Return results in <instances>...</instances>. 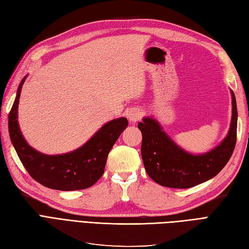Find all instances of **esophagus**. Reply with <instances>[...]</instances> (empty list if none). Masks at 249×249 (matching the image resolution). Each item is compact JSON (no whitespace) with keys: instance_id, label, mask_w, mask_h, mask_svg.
Listing matches in <instances>:
<instances>
[{"instance_id":"1","label":"esophagus","mask_w":249,"mask_h":249,"mask_svg":"<svg viewBox=\"0 0 249 249\" xmlns=\"http://www.w3.org/2000/svg\"><path fill=\"white\" fill-rule=\"evenodd\" d=\"M126 115H127V118H129L130 122L135 124V123H137L138 120L141 119L142 112H141V110H139L137 108H132L129 110V112H127Z\"/></svg>"}]
</instances>
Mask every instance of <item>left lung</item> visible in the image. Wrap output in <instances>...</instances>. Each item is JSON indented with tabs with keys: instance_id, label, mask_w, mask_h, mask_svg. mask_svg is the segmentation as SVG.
<instances>
[{
	"instance_id": "8db88e82",
	"label": "left lung",
	"mask_w": 249,
	"mask_h": 249,
	"mask_svg": "<svg viewBox=\"0 0 249 249\" xmlns=\"http://www.w3.org/2000/svg\"><path fill=\"white\" fill-rule=\"evenodd\" d=\"M231 93V122L228 136L210 152L192 155L180 148L156 119L144 117L138 124L142 133L141 156L148 177L164 187L187 189L214 178L227 165L237 140V104Z\"/></svg>"
}]
</instances>
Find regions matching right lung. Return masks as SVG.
Instances as JSON below:
<instances>
[{
    "label": "right lung",
    "mask_w": 249,
    "mask_h": 249,
    "mask_svg": "<svg viewBox=\"0 0 249 249\" xmlns=\"http://www.w3.org/2000/svg\"><path fill=\"white\" fill-rule=\"evenodd\" d=\"M26 78L19 83L8 117L10 139L20 162L36 182L50 189L73 191L91 187L103 176L108 155L127 126V119L120 117L104 124L73 152L56 156L41 154L28 144L18 122L19 96Z\"/></svg>",
    "instance_id": "1"
}]
</instances>
